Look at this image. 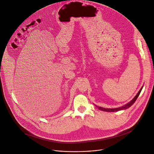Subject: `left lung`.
Segmentation results:
<instances>
[{"label": "left lung", "mask_w": 154, "mask_h": 154, "mask_svg": "<svg viewBox=\"0 0 154 154\" xmlns=\"http://www.w3.org/2000/svg\"><path fill=\"white\" fill-rule=\"evenodd\" d=\"M143 86L141 88V89L139 90V91L138 92V93L136 94V96L132 99V100L130 101L129 103H126V105H125L124 106H122V107H119V108H116V109H105V108H103V107H97L99 108V110H102V111H105V112H117V111H119V110H125V109H127L128 108L130 107L135 102V101L136 100V99H137L139 95L140 94V92H141V90L142 89H143Z\"/></svg>", "instance_id": "8db88e82"}]
</instances>
